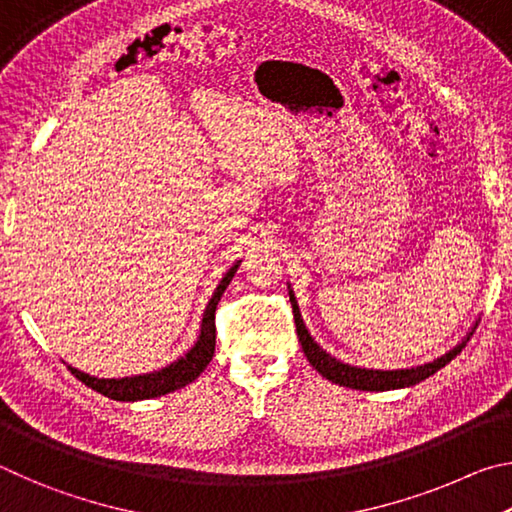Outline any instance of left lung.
Segmentation results:
<instances>
[{"mask_svg": "<svg viewBox=\"0 0 512 512\" xmlns=\"http://www.w3.org/2000/svg\"><path fill=\"white\" fill-rule=\"evenodd\" d=\"M289 298H291L293 320H296V332H298V339L302 345V352H305V357L309 359L311 366L320 372V375L332 381V384H339V386L357 388V391H393V388L420 384L422 379H427L433 375V372L445 368L447 363L452 361L456 354H461V350L465 348V343H461V345H456L454 350H449L445 357H440L431 363H424V366H418V368H409V370L354 368V366H348V363L334 359L332 354H327L314 339H311L305 323H302L300 309H298L296 298H293L291 291H289Z\"/></svg>", "mask_w": 512, "mask_h": 512, "instance_id": "left-lung-1", "label": "left lung"}]
</instances>
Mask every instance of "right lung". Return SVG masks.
<instances>
[{"label": "right lung", "mask_w": 512, "mask_h": 512, "mask_svg": "<svg viewBox=\"0 0 512 512\" xmlns=\"http://www.w3.org/2000/svg\"><path fill=\"white\" fill-rule=\"evenodd\" d=\"M239 262L230 268L228 273L223 275V280L219 287H216L214 296L210 300V305L205 309L203 316V325H201V336L192 350H189L185 357H180L178 361H173L171 366L162 368L158 372H149V375H137V377H126V379H99V377H90L85 372L76 370L72 366H67L72 370V375L83 381L85 386H90L92 391H97L101 395L110 397V400L117 402H137V400H151V397H160L178 391L201 375V372L207 368V363L214 357V345H216V325H214V314H216V305L223 296V291L228 289V284L232 277L237 273Z\"/></svg>", "instance_id": "right-lung-1"}]
</instances>
